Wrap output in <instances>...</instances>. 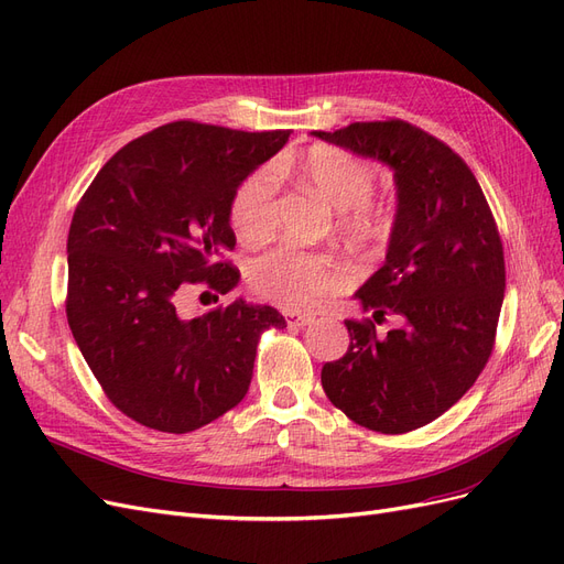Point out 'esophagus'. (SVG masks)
<instances>
[{"instance_id":"1","label":"esophagus","mask_w":564,"mask_h":564,"mask_svg":"<svg viewBox=\"0 0 564 564\" xmlns=\"http://www.w3.org/2000/svg\"><path fill=\"white\" fill-rule=\"evenodd\" d=\"M285 321H288V325H297V328H302V325L314 323L316 316L314 314H300V312H285Z\"/></svg>"}]
</instances>
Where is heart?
I'll return each mask as SVG.
<instances>
[{
    "instance_id": "1",
    "label": "heart",
    "mask_w": 564,
    "mask_h": 564,
    "mask_svg": "<svg viewBox=\"0 0 564 564\" xmlns=\"http://www.w3.org/2000/svg\"><path fill=\"white\" fill-rule=\"evenodd\" d=\"M300 175L325 202L339 210V229L358 241H377L387 234V215L368 198L375 189V171L368 161L337 148H314L300 163ZM279 171H252L231 198V227L246 243H264L276 229ZM347 267L325 252H306L279 246L248 267V285L262 300L283 308H306L321 295L339 290Z\"/></svg>"
}]
</instances>
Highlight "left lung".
I'll list each match as a JSON object with an SVG mask.
<instances>
[{
  "label": "left lung",
  "mask_w": 564,
  "mask_h": 564,
  "mask_svg": "<svg viewBox=\"0 0 564 564\" xmlns=\"http://www.w3.org/2000/svg\"><path fill=\"white\" fill-rule=\"evenodd\" d=\"M312 135L393 171L395 215L387 260L354 300L379 321H347L351 344L325 362L321 384L356 424L405 433L449 410L492 354L506 290L503 248L476 175L445 142L408 121H358Z\"/></svg>",
  "instance_id": "8db88e82"
}]
</instances>
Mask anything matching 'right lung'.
Returning <instances> with one entry per match:
<instances>
[{
  "label": "right lung",
  "mask_w": 564,
  "mask_h": 564,
  "mask_svg": "<svg viewBox=\"0 0 564 564\" xmlns=\"http://www.w3.org/2000/svg\"><path fill=\"white\" fill-rule=\"evenodd\" d=\"M290 131L166 123L121 148L82 196L67 234V323L107 398L138 424L187 433L250 387L258 339L285 328L274 306L234 300L204 316L185 293H229L239 269L231 198Z\"/></svg>",
  "instance_id": "1"
}]
</instances>
